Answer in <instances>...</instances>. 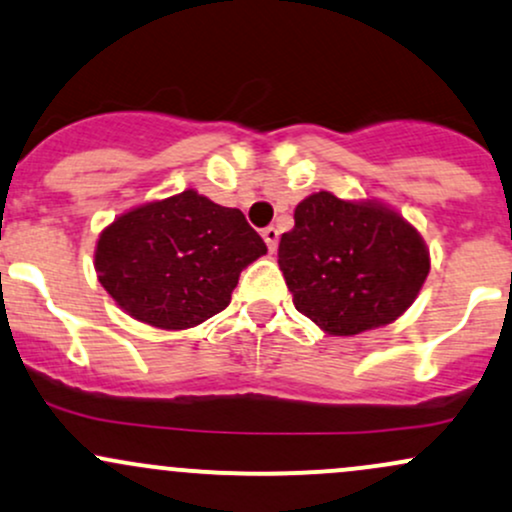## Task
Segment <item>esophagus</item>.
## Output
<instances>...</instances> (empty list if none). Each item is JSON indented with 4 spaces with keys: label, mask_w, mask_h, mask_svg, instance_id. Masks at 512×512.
Returning <instances> with one entry per match:
<instances>
[{
    "label": "esophagus",
    "mask_w": 512,
    "mask_h": 512,
    "mask_svg": "<svg viewBox=\"0 0 512 512\" xmlns=\"http://www.w3.org/2000/svg\"><path fill=\"white\" fill-rule=\"evenodd\" d=\"M262 238H265L269 252H277V245H279V230L277 228L267 226L265 230H262Z\"/></svg>",
    "instance_id": "obj_1"
}]
</instances>
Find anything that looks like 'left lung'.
<instances>
[{
  "label": "left lung",
  "instance_id": "8db88e82",
  "mask_svg": "<svg viewBox=\"0 0 512 512\" xmlns=\"http://www.w3.org/2000/svg\"><path fill=\"white\" fill-rule=\"evenodd\" d=\"M279 269L296 311L328 335H357L398 320L430 274V250L403 213L379 199L316 192L294 211Z\"/></svg>",
  "mask_w": 512,
  "mask_h": 512
}]
</instances>
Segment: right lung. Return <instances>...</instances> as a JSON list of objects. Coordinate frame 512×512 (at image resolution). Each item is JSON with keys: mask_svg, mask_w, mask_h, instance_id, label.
Wrapping results in <instances>:
<instances>
[{"mask_svg": "<svg viewBox=\"0 0 512 512\" xmlns=\"http://www.w3.org/2000/svg\"><path fill=\"white\" fill-rule=\"evenodd\" d=\"M265 252L243 211L184 189L116 216L97 238L94 272L133 320L187 330L223 311L240 272Z\"/></svg>", "mask_w": 512, "mask_h": 512, "instance_id": "1", "label": "right lung"}]
</instances>
